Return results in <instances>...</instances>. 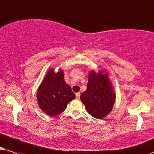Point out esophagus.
Here are the masks:
<instances>
[{"label":"esophagus","instance_id":"esophagus-1","mask_svg":"<svg viewBox=\"0 0 154 154\" xmlns=\"http://www.w3.org/2000/svg\"><path fill=\"white\" fill-rule=\"evenodd\" d=\"M75 96L77 98H79V97H80V93H79V92H77V93L75 94Z\"/></svg>","mask_w":154,"mask_h":154}]
</instances>
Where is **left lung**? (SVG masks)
Listing matches in <instances>:
<instances>
[{
    "mask_svg": "<svg viewBox=\"0 0 154 154\" xmlns=\"http://www.w3.org/2000/svg\"><path fill=\"white\" fill-rule=\"evenodd\" d=\"M116 94L107 74L104 75L101 72L89 73L87 89L80 96L87 112L95 118H105L112 110Z\"/></svg>",
    "mask_w": 154,
    "mask_h": 154,
    "instance_id": "1",
    "label": "left lung"
}]
</instances>
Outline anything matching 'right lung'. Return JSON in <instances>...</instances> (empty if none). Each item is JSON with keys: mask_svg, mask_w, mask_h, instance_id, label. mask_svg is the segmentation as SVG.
<instances>
[{"mask_svg": "<svg viewBox=\"0 0 154 154\" xmlns=\"http://www.w3.org/2000/svg\"><path fill=\"white\" fill-rule=\"evenodd\" d=\"M36 96L39 107L51 116L64 111L67 103L75 98L70 87L64 80V72L59 70L56 73L53 69L47 72L38 87Z\"/></svg>", "mask_w": 154, "mask_h": 154, "instance_id": "obj_1", "label": "right lung"}]
</instances>
